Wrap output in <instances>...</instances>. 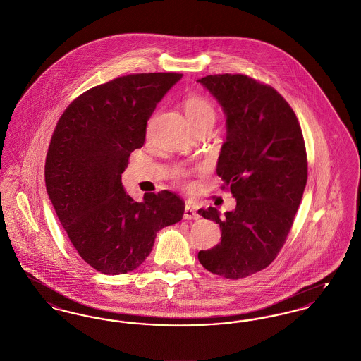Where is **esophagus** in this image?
I'll return each instance as SVG.
<instances>
[{
  "mask_svg": "<svg viewBox=\"0 0 361 361\" xmlns=\"http://www.w3.org/2000/svg\"><path fill=\"white\" fill-rule=\"evenodd\" d=\"M184 219H188V221H197V219H199V214L196 212V209L190 206V204L185 206Z\"/></svg>",
  "mask_w": 361,
  "mask_h": 361,
  "instance_id": "1",
  "label": "esophagus"
}]
</instances>
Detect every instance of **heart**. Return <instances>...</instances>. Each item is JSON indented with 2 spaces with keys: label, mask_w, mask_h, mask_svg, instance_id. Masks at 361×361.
<instances>
[{
  "label": "heart",
  "mask_w": 361,
  "mask_h": 361,
  "mask_svg": "<svg viewBox=\"0 0 361 361\" xmlns=\"http://www.w3.org/2000/svg\"><path fill=\"white\" fill-rule=\"evenodd\" d=\"M184 111H185L189 123L192 124V127L196 131L200 127L209 126V124L212 126L215 118H216L214 104L211 103L206 97L199 96V94H192L185 99ZM189 174H190V171L188 169L177 166L173 169L172 177L174 178V181H177L180 184H185L188 181Z\"/></svg>",
  "instance_id": "b5f03b06"
}]
</instances>
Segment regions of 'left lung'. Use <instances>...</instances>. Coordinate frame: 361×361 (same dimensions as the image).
<instances>
[{"label": "left lung", "mask_w": 361, "mask_h": 361, "mask_svg": "<svg viewBox=\"0 0 361 361\" xmlns=\"http://www.w3.org/2000/svg\"><path fill=\"white\" fill-rule=\"evenodd\" d=\"M227 116L216 174L237 199L224 218L215 207L199 214L221 226L222 240L197 258L211 274L238 280L265 269L284 246L307 183L299 121L275 87L245 74L199 80Z\"/></svg>", "instance_id": "1"}]
</instances>
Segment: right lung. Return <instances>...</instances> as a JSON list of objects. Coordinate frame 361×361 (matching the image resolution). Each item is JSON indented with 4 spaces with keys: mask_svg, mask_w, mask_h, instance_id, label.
I'll use <instances>...</instances> for the list:
<instances>
[{
    "mask_svg": "<svg viewBox=\"0 0 361 361\" xmlns=\"http://www.w3.org/2000/svg\"><path fill=\"white\" fill-rule=\"evenodd\" d=\"M181 77L139 73L93 86L55 126L44 165L47 193L78 255L104 275L137 269L157 233L183 219L178 195L165 189L145 193L137 203L121 185L157 103Z\"/></svg>",
    "mask_w": 361,
    "mask_h": 361,
    "instance_id": "add662e5",
    "label": "right lung"
}]
</instances>
